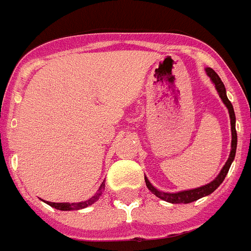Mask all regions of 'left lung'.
<instances>
[{
  "label": "left lung",
  "mask_w": 251,
  "mask_h": 251,
  "mask_svg": "<svg viewBox=\"0 0 251 251\" xmlns=\"http://www.w3.org/2000/svg\"><path fill=\"white\" fill-rule=\"evenodd\" d=\"M206 72H207V75L210 76V79L212 80V83L215 84V88L218 93H219L220 98H222V101L224 102V105L227 106L228 111H229V118H230V131H232V150H230L229 158L224 164V167L222 168V171L218 176H216V179L214 181H211L207 185L200 186L197 189H192V190H184V192H179V193H163V192H159L158 189H155L150 181L145 177V182L146 186H148V189L150 192H153L158 198L160 200H163V201L171 202V203H190V202L197 201L200 198L205 197V196H208V194H211L214 190L218 188V186L223 182V180L226 179V176H227L228 171H229V167L232 162L234 159V155H236V148H237V133H236V116H234V111H233V106L230 103V101L228 100L227 93H226V87H224L223 81L220 80V77L218 76L215 71L210 67L206 69Z\"/></svg>",
  "instance_id": "obj_1"
}]
</instances>
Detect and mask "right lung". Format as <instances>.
Here are the masks:
<instances>
[{
    "mask_svg": "<svg viewBox=\"0 0 251 251\" xmlns=\"http://www.w3.org/2000/svg\"><path fill=\"white\" fill-rule=\"evenodd\" d=\"M105 189V184L102 182L101 186H100V189H98V192L96 194H94L93 197L89 198V200H87V201L84 202H79V203H54V202H46L48 205L51 206V207L57 208V210H63V211H69V210H80V208H85L88 207V206L93 205L94 202L98 201V198L101 197L102 196V190Z\"/></svg>",
    "mask_w": 251,
    "mask_h": 251,
    "instance_id": "1",
    "label": "right lung"
}]
</instances>
